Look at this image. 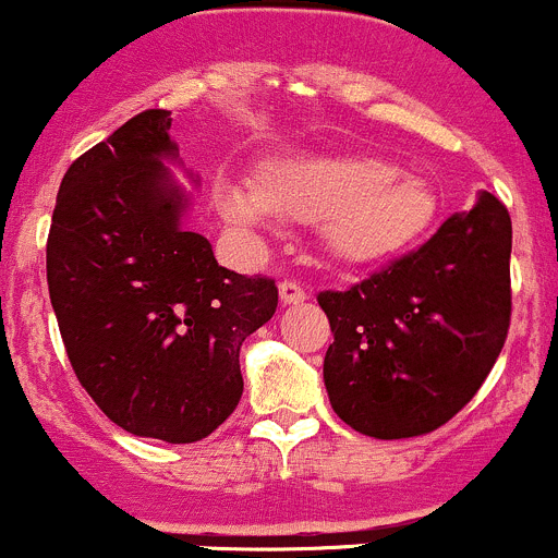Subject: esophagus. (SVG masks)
<instances>
[{
    "label": "esophagus",
    "mask_w": 558,
    "mask_h": 558,
    "mask_svg": "<svg viewBox=\"0 0 558 558\" xmlns=\"http://www.w3.org/2000/svg\"><path fill=\"white\" fill-rule=\"evenodd\" d=\"M307 300V291L302 289L300 283H294V280H283L280 283V302L283 305H300V302Z\"/></svg>",
    "instance_id": "34e87169"
}]
</instances>
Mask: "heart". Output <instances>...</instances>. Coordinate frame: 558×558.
Wrapping results in <instances>:
<instances>
[{"label": "heart", "mask_w": 558, "mask_h": 558, "mask_svg": "<svg viewBox=\"0 0 558 558\" xmlns=\"http://www.w3.org/2000/svg\"><path fill=\"white\" fill-rule=\"evenodd\" d=\"M220 218L240 229L269 231L275 218L318 223L335 258L373 264L395 256L428 229L436 193L416 174L367 155H294L267 160L253 185L215 182Z\"/></svg>", "instance_id": "obj_1"}]
</instances>
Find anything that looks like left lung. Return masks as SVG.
<instances>
[{
    "label": "left lung",
    "mask_w": 558,
    "mask_h": 558,
    "mask_svg": "<svg viewBox=\"0 0 558 558\" xmlns=\"http://www.w3.org/2000/svg\"><path fill=\"white\" fill-rule=\"evenodd\" d=\"M512 223L480 193L423 247L345 291H322L335 340L324 384L335 414L373 439L450 423L477 395L507 340Z\"/></svg>",
    "instance_id": "1"
}]
</instances>
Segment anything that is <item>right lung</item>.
<instances>
[{"mask_svg":"<svg viewBox=\"0 0 558 558\" xmlns=\"http://www.w3.org/2000/svg\"><path fill=\"white\" fill-rule=\"evenodd\" d=\"M171 111L149 108L73 160L46 245L48 294L81 387L133 436L191 445L242 398L240 349L278 286L215 262L182 229Z\"/></svg>","mask_w":558,"mask_h":558,"instance_id":"right-lung-1","label":"right lung"}]
</instances>
